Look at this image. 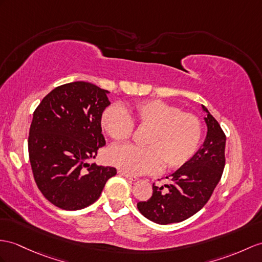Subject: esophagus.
Wrapping results in <instances>:
<instances>
[{"label":"esophagus","instance_id":"obj_1","mask_svg":"<svg viewBox=\"0 0 262 262\" xmlns=\"http://www.w3.org/2000/svg\"><path fill=\"white\" fill-rule=\"evenodd\" d=\"M119 172V174L120 176H123V177H125L126 179H129V180H131V181H137L138 180V178L137 177H135V176H131V174H127V173H125L124 171H122V170H119L118 171Z\"/></svg>","mask_w":262,"mask_h":262}]
</instances>
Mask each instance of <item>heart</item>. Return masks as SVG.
I'll return each instance as SVG.
<instances>
[{
  "label": "heart",
  "instance_id": "b5f03b06",
  "mask_svg": "<svg viewBox=\"0 0 262 262\" xmlns=\"http://www.w3.org/2000/svg\"><path fill=\"white\" fill-rule=\"evenodd\" d=\"M103 130L116 141H124L133 133V125L148 129L143 148L114 145L107 151V161L127 174L179 169L199 146L202 126L196 116L182 112L162 100H143L125 111L118 105L106 107L101 117Z\"/></svg>",
  "mask_w": 262,
  "mask_h": 262
}]
</instances>
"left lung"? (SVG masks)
Instances as JSON below:
<instances>
[{
  "label": "left lung",
  "mask_w": 262,
  "mask_h": 262,
  "mask_svg": "<svg viewBox=\"0 0 262 262\" xmlns=\"http://www.w3.org/2000/svg\"><path fill=\"white\" fill-rule=\"evenodd\" d=\"M202 110L207 113L205 142L186 164L169 176L170 183L162 187L153 183L152 196L137 205L146 219L159 225L181 222L196 213L221 179L226 164V135L205 105Z\"/></svg>",
  "instance_id": "left-lung-1"
}]
</instances>
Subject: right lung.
<instances>
[{"label":"right lung","instance_id":"add662e5","mask_svg":"<svg viewBox=\"0 0 262 262\" xmlns=\"http://www.w3.org/2000/svg\"><path fill=\"white\" fill-rule=\"evenodd\" d=\"M109 91L76 81L55 88L33 113L29 133V157L37 188L55 207L73 211L99 199L117 169L94 159L105 145L101 117Z\"/></svg>","mask_w":262,"mask_h":262}]
</instances>
